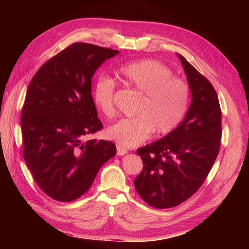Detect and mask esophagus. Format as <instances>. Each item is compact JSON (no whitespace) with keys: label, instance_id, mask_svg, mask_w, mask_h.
Here are the masks:
<instances>
[{"label":"esophagus","instance_id":"esophagus-1","mask_svg":"<svg viewBox=\"0 0 249 249\" xmlns=\"http://www.w3.org/2000/svg\"><path fill=\"white\" fill-rule=\"evenodd\" d=\"M116 154H118L119 156H123L125 154H127V150L124 149V147L118 145V146H116Z\"/></svg>","mask_w":249,"mask_h":249}]
</instances>
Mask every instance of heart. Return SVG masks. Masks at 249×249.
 Listing matches in <instances>:
<instances>
[{
	"label": "heart",
	"instance_id": "heart-1",
	"mask_svg": "<svg viewBox=\"0 0 249 249\" xmlns=\"http://www.w3.org/2000/svg\"><path fill=\"white\" fill-rule=\"evenodd\" d=\"M120 80L136 89L142 99L133 118L123 119L107 129L109 139L122 146L135 147L155 131L166 135L176 129L187 112L190 88L183 78L174 77L163 63L145 59L122 65L118 70ZM115 83L108 77H100L93 88V99L106 118H112Z\"/></svg>",
	"mask_w": 249,
	"mask_h": 249
}]
</instances>
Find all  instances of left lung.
<instances>
[{"label":"left lung","instance_id":"obj_1","mask_svg":"<svg viewBox=\"0 0 249 249\" xmlns=\"http://www.w3.org/2000/svg\"><path fill=\"white\" fill-rule=\"evenodd\" d=\"M192 91L183 122L162 139L137 150L143 169L135 178L137 193L156 209L183 203L208 178L221 141V110L217 93L202 73L178 54Z\"/></svg>","mask_w":249,"mask_h":249}]
</instances>
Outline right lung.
Masks as SVG:
<instances>
[{"label":"right lung","mask_w":249,"mask_h":249,"mask_svg":"<svg viewBox=\"0 0 249 249\" xmlns=\"http://www.w3.org/2000/svg\"><path fill=\"white\" fill-rule=\"evenodd\" d=\"M118 50L75 43L36 71L21 110L23 158L36 184L50 198L70 202L88 192L116 146L88 140L103 123L92 98L95 71Z\"/></svg>","instance_id":"add662e5"}]
</instances>
